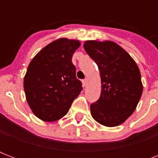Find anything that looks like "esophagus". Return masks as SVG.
Instances as JSON below:
<instances>
[{
	"label": "esophagus",
	"mask_w": 158,
	"mask_h": 158,
	"mask_svg": "<svg viewBox=\"0 0 158 158\" xmlns=\"http://www.w3.org/2000/svg\"><path fill=\"white\" fill-rule=\"evenodd\" d=\"M83 84H84V86H86L87 84H88V79H84V80H83Z\"/></svg>",
	"instance_id": "1"
}]
</instances>
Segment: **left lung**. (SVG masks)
Masks as SVG:
<instances>
[{"instance_id": "8db88e82", "label": "left lung", "mask_w": 158, "mask_h": 158, "mask_svg": "<svg viewBox=\"0 0 158 158\" xmlns=\"http://www.w3.org/2000/svg\"><path fill=\"white\" fill-rule=\"evenodd\" d=\"M84 50L100 71V98L90 106L91 115L99 124L114 127L132 115L143 93L141 74L133 58L116 43L86 41Z\"/></svg>"}]
</instances>
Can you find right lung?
Masks as SVG:
<instances>
[{
  "mask_svg": "<svg viewBox=\"0 0 158 158\" xmlns=\"http://www.w3.org/2000/svg\"><path fill=\"white\" fill-rule=\"evenodd\" d=\"M78 40L60 38L33 57L23 79L28 104L43 121H56L66 115L82 91L72 56L79 48Z\"/></svg>",
  "mask_w": 158,
  "mask_h": 158,
  "instance_id": "right-lung-1",
  "label": "right lung"
}]
</instances>
